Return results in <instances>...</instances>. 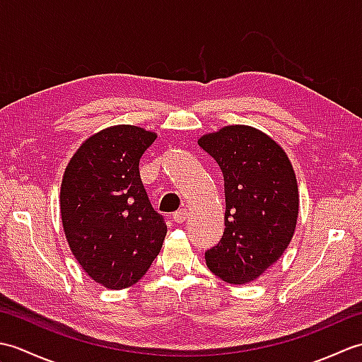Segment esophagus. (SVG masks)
Returning a JSON list of instances; mask_svg holds the SVG:
<instances>
[{
	"mask_svg": "<svg viewBox=\"0 0 362 362\" xmlns=\"http://www.w3.org/2000/svg\"><path fill=\"white\" fill-rule=\"evenodd\" d=\"M188 216H189L188 210H187V209H182V210L174 213L173 219H174V222H177V224H182V222H185V221L188 219Z\"/></svg>",
	"mask_w": 362,
	"mask_h": 362,
	"instance_id": "obj_1",
	"label": "esophagus"
}]
</instances>
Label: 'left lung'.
<instances>
[{"label":"left lung","mask_w":362,"mask_h":362,"mask_svg":"<svg viewBox=\"0 0 362 362\" xmlns=\"http://www.w3.org/2000/svg\"><path fill=\"white\" fill-rule=\"evenodd\" d=\"M197 144L216 160L226 193L224 235L205 252L206 266L230 284L250 283L280 259L294 236V168L274 138L252 126H226Z\"/></svg>","instance_id":"left-lung-1"}]
</instances>
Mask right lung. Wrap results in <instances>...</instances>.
Returning <instances> with one entry per match:
<instances>
[{"instance_id": "1", "label": "right lung", "mask_w": 362, "mask_h": 362, "mask_svg": "<svg viewBox=\"0 0 362 362\" xmlns=\"http://www.w3.org/2000/svg\"><path fill=\"white\" fill-rule=\"evenodd\" d=\"M157 134L118 124L83 141L60 185L68 245L90 279L107 289L132 286L163 245L166 224L140 179V158Z\"/></svg>"}]
</instances>
